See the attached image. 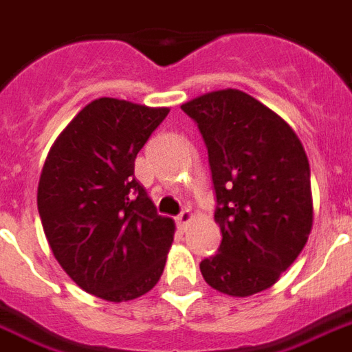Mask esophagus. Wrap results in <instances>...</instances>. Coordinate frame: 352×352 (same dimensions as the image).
Returning a JSON list of instances; mask_svg holds the SVG:
<instances>
[{
  "instance_id": "obj_1",
  "label": "esophagus",
  "mask_w": 352,
  "mask_h": 352,
  "mask_svg": "<svg viewBox=\"0 0 352 352\" xmlns=\"http://www.w3.org/2000/svg\"><path fill=\"white\" fill-rule=\"evenodd\" d=\"M192 221V213L189 210H184L176 217V224H178L179 230H186V226Z\"/></svg>"
}]
</instances>
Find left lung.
Wrapping results in <instances>:
<instances>
[{
  "label": "left lung",
  "instance_id": "obj_1",
  "mask_svg": "<svg viewBox=\"0 0 352 352\" xmlns=\"http://www.w3.org/2000/svg\"><path fill=\"white\" fill-rule=\"evenodd\" d=\"M208 148L215 223L223 241L200 261L213 289L248 297L271 287L297 260L314 221L310 163L302 142L274 111L237 89L182 105Z\"/></svg>",
  "mask_w": 352,
  "mask_h": 352
}]
</instances>
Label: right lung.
Instances as JSON below:
<instances>
[{"label":"right lung","instance_id":"add662e5","mask_svg":"<svg viewBox=\"0 0 352 352\" xmlns=\"http://www.w3.org/2000/svg\"><path fill=\"white\" fill-rule=\"evenodd\" d=\"M166 107L98 98L57 137L42 166L36 204L66 274L91 295L124 302L157 284L174 239L135 179V157Z\"/></svg>","mask_w":352,"mask_h":352}]
</instances>
